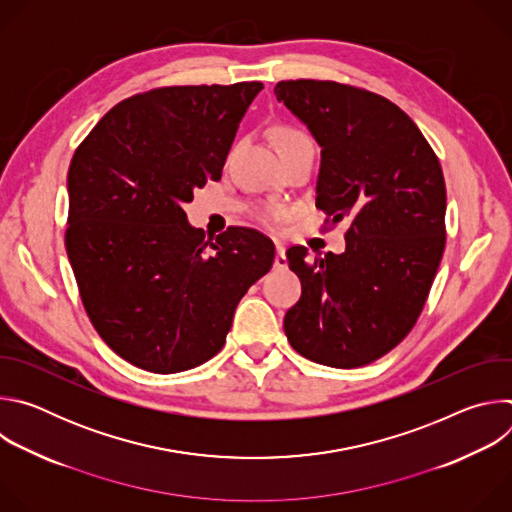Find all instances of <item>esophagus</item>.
<instances>
[{"label":"esophagus","instance_id":"esophagus-1","mask_svg":"<svg viewBox=\"0 0 512 512\" xmlns=\"http://www.w3.org/2000/svg\"><path fill=\"white\" fill-rule=\"evenodd\" d=\"M275 251H277V255H275V263H273V267H275V269H285V267H287L285 247H283L281 243H275Z\"/></svg>","mask_w":512,"mask_h":512}]
</instances>
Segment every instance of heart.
Masks as SVG:
<instances>
[{
    "mask_svg": "<svg viewBox=\"0 0 512 512\" xmlns=\"http://www.w3.org/2000/svg\"><path fill=\"white\" fill-rule=\"evenodd\" d=\"M273 139H275L277 148H279V152H281V150L289 148V145H294V143H298V141L308 139V135H306L304 131L296 129V127L281 125V127H277V129L273 131ZM279 218H281V212H279L277 208H267V210L261 212V221H263L265 225H269V227H275V225L279 223Z\"/></svg>",
    "mask_w": 512,
    "mask_h": 512,
    "instance_id": "b5f03b06",
    "label": "heart"
}]
</instances>
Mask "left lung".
<instances>
[{"instance_id": "obj_1", "label": "left lung", "mask_w": 512, "mask_h": 512, "mask_svg": "<svg viewBox=\"0 0 512 512\" xmlns=\"http://www.w3.org/2000/svg\"><path fill=\"white\" fill-rule=\"evenodd\" d=\"M275 97L322 148L316 206L350 218L346 249H287L302 298L283 330L302 356L356 369L415 326L446 247V182L431 145L389 99L334 81H281Z\"/></svg>"}]
</instances>
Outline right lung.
Wrapping results in <instances>:
<instances>
[{
  "label": "right lung",
  "mask_w": 512,
  "mask_h": 512,
  "mask_svg": "<svg viewBox=\"0 0 512 512\" xmlns=\"http://www.w3.org/2000/svg\"><path fill=\"white\" fill-rule=\"evenodd\" d=\"M261 83L162 87L117 103L68 168V261L107 346L135 367L172 375L223 348L247 289L275 259L255 229L212 241L184 204L221 180Z\"/></svg>",
  "instance_id": "right-lung-1"
}]
</instances>
